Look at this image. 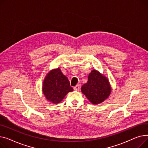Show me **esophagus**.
Segmentation results:
<instances>
[{
  "mask_svg": "<svg viewBox=\"0 0 148 148\" xmlns=\"http://www.w3.org/2000/svg\"><path fill=\"white\" fill-rule=\"evenodd\" d=\"M79 88H80V86H79V85H76L75 86H74V90H76V91H78V90H79Z\"/></svg>",
  "mask_w": 148,
  "mask_h": 148,
  "instance_id": "1",
  "label": "esophagus"
}]
</instances>
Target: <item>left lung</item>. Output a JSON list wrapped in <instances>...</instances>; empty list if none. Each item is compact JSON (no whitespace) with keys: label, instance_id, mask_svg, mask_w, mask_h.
I'll return each mask as SVG.
<instances>
[{"label":"left lung","instance_id":"left-lung-1","mask_svg":"<svg viewBox=\"0 0 148 148\" xmlns=\"http://www.w3.org/2000/svg\"><path fill=\"white\" fill-rule=\"evenodd\" d=\"M81 91L91 103L97 105L109 97L111 88L107 78L93 70L88 76L87 82L82 85Z\"/></svg>","mask_w":148,"mask_h":148}]
</instances>
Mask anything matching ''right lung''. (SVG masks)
<instances>
[{"instance_id":"1","label":"right lung","mask_w":148,"mask_h":148,"mask_svg":"<svg viewBox=\"0 0 148 148\" xmlns=\"http://www.w3.org/2000/svg\"><path fill=\"white\" fill-rule=\"evenodd\" d=\"M73 90L67 77L59 68L48 73L43 81V94L47 100L55 104L62 101L66 95Z\"/></svg>"}]
</instances>
